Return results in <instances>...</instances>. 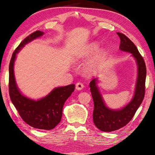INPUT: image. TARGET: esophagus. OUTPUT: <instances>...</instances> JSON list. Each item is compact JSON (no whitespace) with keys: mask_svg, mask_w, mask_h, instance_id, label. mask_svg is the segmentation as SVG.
<instances>
[{"mask_svg":"<svg viewBox=\"0 0 155 155\" xmlns=\"http://www.w3.org/2000/svg\"><path fill=\"white\" fill-rule=\"evenodd\" d=\"M84 87V84L82 83H77L76 84V89L77 90H82Z\"/></svg>","mask_w":155,"mask_h":155,"instance_id":"obj_1","label":"esophagus"}]
</instances>
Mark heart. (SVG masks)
<instances>
[{
	"instance_id": "obj_1",
	"label": "heart",
	"mask_w": 155,
	"mask_h": 155,
	"mask_svg": "<svg viewBox=\"0 0 155 155\" xmlns=\"http://www.w3.org/2000/svg\"><path fill=\"white\" fill-rule=\"evenodd\" d=\"M98 50V45L96 42L91 44V45L88 46L86 51V55L87 56H92L94 55L95 53H97V52ZM101 61V55L98 54L96 57L94 58V60L91 63L92 67H95L99 64L100 62Z\"/></svg>"
}]
</instances>
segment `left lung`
Returning a JSON list of instances; mask_svg holds the SVG:
<instances>
[{"instance_id": "8db88e82", "label": "left lung", "mask_w": 155, "mask_h": 155, "mask_svg": "<svg viewBox=\"0 0 155 155\" xmlns=\"http://www.w3.org/2000/svg\"><path fill=\"white\" fill-rule=\"evenodd\" d=\"M117 34L120 39V50L132 53L136 59L138 64V78L133 100L126 107L118 110H111L104 104L97 86V78L90 83V89L94 101L93 122L98 129L104 132L118 130L129 123L142 103L145 94L147 68L144 58L135 45L127 36L121 32H117Z\"/></svg>"}]
</instances>
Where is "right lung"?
<instances>
[{
	"label": "right lung",
	"instance_id": "1",
	"mask_svg": "<svg viewBox=\"0 0 155 155\" xmlns=\"http://www.w3.org/2000/svg\"><path fill=\"white\" fill-rule=\"evenodd\" d=\"M43 32L37 31L28 35L18 46L9 64V95L12 104L20 116L26 123L32 127L42 130H51L60 123L62 107L67 98L74 90V84L56 88L47 97L35 101L25 97L20 93L14 75V62L16 54L28 42L41 37Z\"/></svg>",
	"mask_w": 155,
	"mask_h": 155
}]
</instances>
